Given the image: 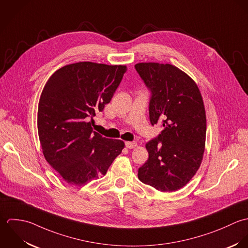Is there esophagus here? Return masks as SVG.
<instances>
[{
	"label": "esophagus",
	"mask_w": 248,
	"mask_h": 248,
	"mask_svg": "<svg viewBox=\"0 0 248 248\" xmlns=\"http://www.w3.org/2000/svg\"><path fill=\"white\" fill-rule=\"evenodd\" d=\"M125 147L127 149H134L137 147V143L136 142H125Z\"/></svg>",
	"instance_id": "esophagus-1"
}]
</instances>
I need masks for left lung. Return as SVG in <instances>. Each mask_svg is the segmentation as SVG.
I'll list each match as a JSON object with an SVG mask.
<instances>
[{
	"label": "left lung",
	"mask_w": 248,
	"mask_h": 248,
	"mask_svg": "<svg viewBox=\"0 0 248 248\" xmlns=\"http://www.w3.org/2000/svg\"><path fill=\"white\" fill-rule=\"evenodd\" d=\"M135 69L151 91L149 120L164 129L146 144L139 179L158 191L183 188L198 171L205 149L206 113L197 83L170 64L142 62Z\"/></svg>",
	"instance_id": "1"
}]
</instances>
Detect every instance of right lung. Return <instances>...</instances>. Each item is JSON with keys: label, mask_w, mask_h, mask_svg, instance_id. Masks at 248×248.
Masks as SVG:
<instances>
[{"label": "right lung", "mask_w": 248, "mask_h": 248, "mask_svg": "<svg viewBox=\"0 0 248 248\" xmlns=\"http://www.w3.org/2000/svg\"><path fill=\"white\" fill-rule=\"evenodd\" d=\"M126 70L78 62L55 71L45 84L37 113L39 140L45 159L67 183L83 186L105 175L124 148L122 140L93 131L88 121L110 102Z\"/></svg>", "instance_id": "1"}]
</instances>
